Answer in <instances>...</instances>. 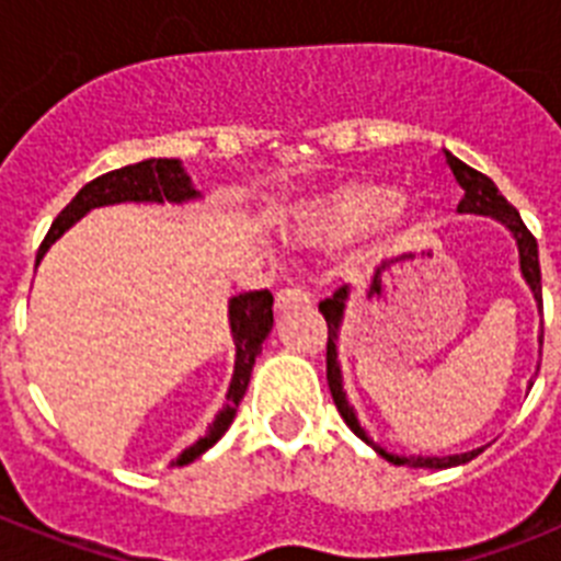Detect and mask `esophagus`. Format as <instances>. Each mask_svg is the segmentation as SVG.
Instances as JSON below:
<instances>
[{"instance_id":"esophagus-1","label":"esophagus","mask_w":561,"mask_h":561,"mask_svg":"<svg viewBox=\"0 0 561 561\" xmlns=\"http://www.w3.org/2000/svg\"><path fill=\"white\" fill-rule=\"evenodd\" d=\"M311 304V291L300 284H289L275 295V309L277 311H289V309H300V306Z\"/></svg>"}]
</instances>
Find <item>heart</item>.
Here are the masks:
<instances>
[{"label": "heart", "instance_id": "1", "mask_svg": "<svg viewBox=\"0 0 561 561\" xmlns=\"http://www.w3.org/2000/svg\"><path fill=\"white\" fill-rule=\"evenodd\" d=\"M393 207L396 196L390 187L376 185V182H351L311 207L306 216V230L323 241H336V238H348L365 230L376 219L388 216Z\"/></svg>", "mask_w": 561, "mask_h": 561}]
</instances>
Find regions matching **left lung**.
I'll list each match as a JSON object with an SVG mask.
<instances>
[{
  "mask_svg": "<svg viewBox=\"0 0 561 561\" xmlns=\"http://www.w3.org/2000/svg\"><path fill=\"white\" fill-rule=\"evenodd\" d=\"M447 162L453 168L455 180L458 185L463 187V199H460L458 210L460 213H480V216H494V219L503 221L508 230L514 232L517 238V247H519V270H523V277L528 280L531 286L534 297H537L539 309H542V272H539V250H537V238L531 236V230L523 225L519 219L517 207L512 202L505 199L503 193L497 191L485 173L474 171L469 168L466 162H460L458 157L447 153ZM345 300H348V286H340L331 297H325L323 304H320V311L325 317V325H329V342H325V379H329V390H331V399H334L336 410L340 415L345 419L351 430L359 435L365 444L376 449L385 460L396 466H415V469H449V466H460V463H469L472 458H478L483 449H472V453H463V455H449V458H399L393 453H385L381 447H376L374 440L365 435V430L359 427V421H356L354 408L348 404L345 393H342V374H340V365H336V331H340L342 323V311H345ZM539 345H542V334H539Z\"/></svg>",
  "mask_w": 561,
  "mask_h": 561,
  "instance_id": "8db88e82",
  "label": "left lung"
}]
</instances>
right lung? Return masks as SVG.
Wrapping results in <instances>:
<instances>
[{"label":"right lung","mask_w":561,"mask_h":561,"mask_svg":"<svg viewBox=\"0 0 561 561\" xmlns=\"http://www.w3.org/2000/svg\"><path fill=\"white\" fill-rule=\"evenodd\" d=\"M196 196H199V191L191 185V176L182 171L180 160H142L134 162V165L103 173L98 180L87 182V185L78 191L76 199L58 213V219L53 221L49 232L44 236L42 247H38L36 264L44 257V252L49 250V244H56V238H61L64 232L76 225L83 213L92 210V207L117 205V202H187L196 199ZM272 323H275V320H272L270 289L244 291V295L232 297L230 329L232 340H236V370H232L230 390H227V404L225 410L216 415V421L210 424L205 438H199L193 447H187L173 463H191V460H196L202 453H207V449L227 433V427H230L232 419H236L238 401L244 399L247 385H250L252 365H255V356L264 348V340L270 336Z\"/></svg>","instance_id":"add662e5"}]
</instances>
